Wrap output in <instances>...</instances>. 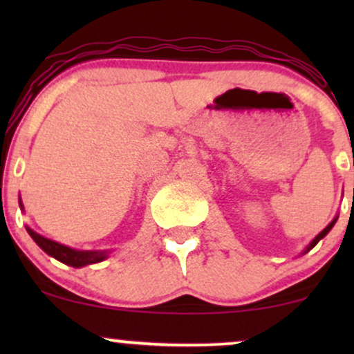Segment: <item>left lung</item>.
Segmentation results:
<instances>
[{
    "instance_id": "obj_1",
    "label": "left lung",
    "mask_w": 354,
    "mask_h": 354,
    "mask_svg": "<svg viewBox=\"0 0 354 354\" xmlns=\"http://www.w3.org/2000/svg\"><path fill=\"white\" fill-rule=\"evenodd\" d=\"M336 221H338V214H336V216L335 218H333V221L330 223V225H328L326 226V228H324L323 231H321V233H318V234H316V236H315V239H313V241L310 243V245H308L306 248H304V250H303V253L301 254H306L308 253V251H310V250H313V248H315L316 245H318V241H319V239H323L324 236H326V234L328 233H330V231H331V228H333V226H335V223Z\"/></svg>"
}]
</instances>
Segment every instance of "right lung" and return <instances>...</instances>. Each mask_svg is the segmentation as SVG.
Segmentation results:
<instances>
[{
  "label": "right lung",
  "mask_w": 354,
  "mask_h": 354,
  "mask_svg": "<svg viewBox=\"0 0 354 354\" xmlns=\"http://www.w3.org/2000/svg\"><path fill=\"white\" fill-rule=\"evenodd\" d=\"M19 208L24 209L21 198H19ZM28 234L35 239V243L38 245L46 254L53 256L58 261L64 263V265L73 266V268H83L88 265H95V263H101L108 258L111 251L109 250H91V251H83V250H73L70 246L59 245V243L53 241V239H48L38 234L33 231L30 226H26Z\"/></svg>",
  "instance_id": "1"
}]
</instances>
